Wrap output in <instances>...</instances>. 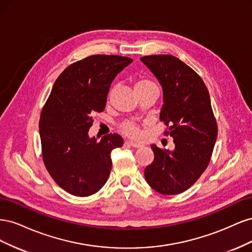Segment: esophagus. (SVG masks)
Segmentation results:
<instances>
[{
  "mask_svg": "<svg viewBox=\"0 0 252 252\" xmlns=\"http://www.w3.org/2000/svg\"><path fill=\"white\" fill-rule=\"evenodd\" d=\"M127 144L129 145V146H131V147H134V148H141L143 145L142 144H138V143H134V142H132V141H128L127 142Z\"/></svg>",
  "mask_w": 252,
  "mask_h": 252,
  "instance_id": "obj_1",
  "label": "esophagus"
}]
</instances>
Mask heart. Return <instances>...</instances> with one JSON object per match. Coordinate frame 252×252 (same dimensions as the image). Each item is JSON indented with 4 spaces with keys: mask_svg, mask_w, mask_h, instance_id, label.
<instances>
[{
    "mask_svg": "<svg viewBox=\"0 0 252 252\" xmlns=\"http://www.w3.org/2000/svg\"><path fill=\"white\" fill-rule=\"evenodd\" d=\"M154 86H156V85L150 80L141 79L135 83L134 89L136 90V89L148 88V87H154ZM120 129L122 132L126 134L127 136H129V138H138V136L140 135L139 127L134 123V122H124L123 124H121Z\"/></svg>",
    "mask_w": 252,
    "mask_h": 252,
    "instance_id": "obj_1",
    "label": "heart"
}]
</instances>
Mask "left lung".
I'll use <instances>...</instances> for the list:
<instances>
[{
    "label": "left lung",
    "instance_id": "8db88e82",
    "mask_svg": "<svg viewBox=\"0 0 252 252\" xmlns=\"http://www.w3.org/2000/svg\"><path fill=\"white\" fill-rule=\"evenodd\" d=\"M163 88L159 120L168 126L174 150L151 145L155 159L145 168V179L165 195L184 192L207 168L218 136V125L208 89L192 68L169 55L141 58Z\"/></svg>",
    "mask_w": 252,
    "mask_h": 252
}]
</instances>
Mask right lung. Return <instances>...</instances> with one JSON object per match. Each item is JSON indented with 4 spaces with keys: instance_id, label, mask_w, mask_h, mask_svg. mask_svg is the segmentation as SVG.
Wrapping results in <instances>:
<instances>
[{
    "instance_id": "1",
    "label": "right lung",
    "mask_w": 252,
    "mask_h": 252,
    "mask_svg": "<svg viewBox=\"0 0 252 252\" xmlns=\"http://www.w3.org/2000/svg\"><path fill=\"white\" fill-rule=\"evenodd\" d=\"M130 58L95 55L68 66L53 84L40 117L42 157L57 184L75 196L97 192L111 170L110 154L123 146L117 133L89 138L94 112L105 109L110 84Z\"/></svg>"
}]
</instances>
